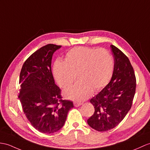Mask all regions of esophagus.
I'll return each mask as SVG.
<instances>
[{
  "mask_svg": "<svg viewBox=\"0 0 150 150\" xmlns=\"http://www.w3.org/2000/svg\"><path fill=\"white\" fill-rule=\"evenodd\" d=\"M82 104V103L81 102H74V105L75 107H79L80 105H81Z\"/></svg>",
  "mask_w": 150,
  "mask_h": 150,
  "instance_id": "34e87169",
  "label": "esophagus"
}]
</instances>
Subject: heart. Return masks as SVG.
Masks as SVG:
<instances>
[{
	"label": "heart",
	"mask_w": 150,
	"mask_h": 150,
	"mask_svg": "<svg viewBox=\"0 0 150 150\" xmlns=\"http://www.w3.org/2000/svg\"><path fill=\"white\" fill-rule=\"evenodd\" d=\"M114 71V61L107 50L77 47L68 50L64 61L54 62L53 74L61 88L70 87L76 77L79 81L64 93L68 98L82 101L94 91L104 88L110 81Z\"/></svg>",
	"instance_id": "heart-1"
}]
</instances>
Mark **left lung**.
<instances>
[{"label": "left lung", "instance_id": "obj_1", "mask_svg": "<svg viewBox=\"0 0 150 150\" xmlns=\"http://www.w3.org/2000/svg\"><path fill=\"white\" fill-rule=\"evenodd\" d=\"M113 74L109 83L90 100L95 108L88 123L93 129L105 132L116 127L131 109L136 88V78L129 59L111 45Z\"/></svg>", "mask_w": 150, "mask_h": 150}]
</instances>
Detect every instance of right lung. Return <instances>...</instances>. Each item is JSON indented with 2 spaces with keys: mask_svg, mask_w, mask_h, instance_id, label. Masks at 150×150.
<instances>
[{
  "mask_svg": "<svg viewBox=\"0 0 150 150\" xmlns=\"http://www.w3.org/2000/svg\"><path fill=\"white\" fill-rule=\"evenodd\" d=\"M61 45L48 44L30 55L20 74L18 98L24 114L33 127L44 134L63 127L73 102L62 100L51 69L53 54Z\"/></svg>",
  "mask_w": 150,
  "mask_h": 150,
  "instance_id": "right-lung-1",
  "label": "right lung"
}]
</instances>
